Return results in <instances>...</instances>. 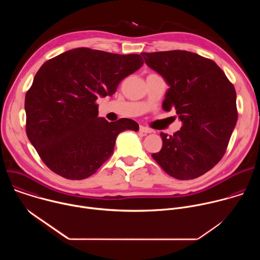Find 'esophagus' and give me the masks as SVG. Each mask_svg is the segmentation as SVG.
<instances>
[{
    "mask_svg": "<svg viewBox=\"0 0 260 260\" xmlns=\"http://www.w3.org/2000/svg\"><path fill=\"white\" fill-rule=\"evenodd\" d=\"M140 132L141 133H143V134H151V133H153V131L152 129H150V128H148V127H145V126H140Z\"/></svg>",
    "mask_w": 260,
    "mask_h": 260,
    "instance_id": "esophagus-1",
    "label": "esophagus"
}]
</instances>
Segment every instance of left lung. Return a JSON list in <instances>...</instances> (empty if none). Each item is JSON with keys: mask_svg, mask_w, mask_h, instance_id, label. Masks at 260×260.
<instances>
[{"mask_svg": "<svg viewBox=\"0 0 260 260\" xmlns=\"http://www.w3.org/2000/svg\"><path fill=\"white\" fill-rule=\"evenodd\" d=\"M146 64L169 85L165 111L182 121L173 136L161 133L162 148L153 159L179 180L198 178L225 153L237 124V93L215 61L185 50L143 52Z\"/></svg>", "mask_w": 260, "mask_h": 260, "instance_id": "obj_1", "label": "left lung"}]
</instances>
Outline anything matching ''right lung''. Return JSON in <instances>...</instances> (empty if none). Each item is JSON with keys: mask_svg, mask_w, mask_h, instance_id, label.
<instances>
[{"mask_svg": "<svg viewBox=\"0 0 260 260\" xmlns=\"http://www.w3.org/2000/svg\"><path fill=\"white\" fill-rule=\"evenodd\" d=\"M143 64L140 54L89 48L66 51L43 63L26 92V135L43 162L71 180L85 179L113 154L117 136L139 131L128 118L99 117V98L112 95Z\"/></svg>", "mask_w": 260, "mask_h": 260, "instance_id": "right-lung-1", "label": "right lung"}]
</instances>
